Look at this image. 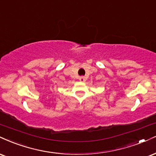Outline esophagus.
Here are the masks:
<instances>
[{"label": "esophagus", "instance_id": "1", "mask_svg": "<svg viewBox=\"0 0 156 156\" xmlns=\"http://www.w3.org/2000/svg\"><path fill=\"white\" fill-rule=\"evenodd\" d=\"M79 80H80V81H81V82H84L86 80V78H85V77H83V76L80 77Z\"/></svg>", "mask_w": 156, "mask_h": 156}]
</instances>
